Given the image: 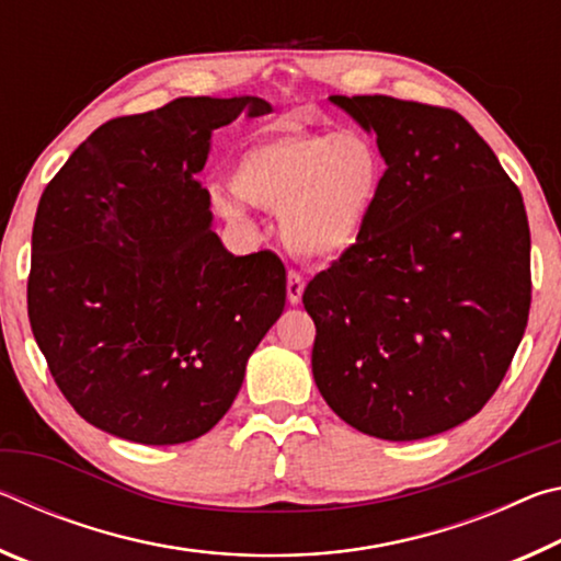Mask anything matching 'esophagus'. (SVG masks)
Listing matches in <instances>:
<instances>
[{
  "instance_id": "esophagus-1",
  "label": "esophagus",
  "mask_w": 561,
  "mask_h": 561,
  "mask_svg": "<svg viewBox=\"0 0 561 561\" xmlns=\"http://www.w3.org/2000/svg\"><path fill=\"white\" fill-rule=\"evenodd\" d=\"M304 294V277L299 272H289L287 277V299L289 304H299Z\"/></svg>"
}]
</instances>
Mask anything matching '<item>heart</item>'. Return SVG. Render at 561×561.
Masks as SVG:
<instances>
[{
  "mask_svg": "<svg viewBox=\"0 0 561 561\" xmlns=\"http://www.w3.org/2000/svg\"><path fill=\"white\" fill-rule=\"evenodd\" d=\"M386 180L378 146L364 133L289 128L240 150L232 193H215L222 217L244 203L279 213L284 244L304 260H336L354 250L376 210Z\"/></svg>",
  "mask_w": 561,
  "mask_h": 561,
  "instance_id": "heart-1",
  "label": "heart"
}]
</instances>
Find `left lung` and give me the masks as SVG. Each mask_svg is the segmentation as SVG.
Segmentation results:
<instances>
[{
    "instance_id": "8db88e82",
    "label": "left lung",
    "mask_w": 561,
    "mask_h": 561,
    "mask_svg": "<svg viewBox=\"0 0 561 561\" xmlns=\"http://www.w3.org/2000/svg\"><path fill=\"white\" fill-rule=\"evenodd\" d=\"M329 101L376 133L386 180L354 250L304 289L311 371L351 428L431 438L480 413L525 336V203L460 113L391 96Z\"/></svg>"
}]
</instances>
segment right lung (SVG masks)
Wrapping results in <instances>:
<instances>
[{
    "label": "right lung",
    "mask_w": 561,
    "mask_h": 561,
    "mask_svg": "<svg viewBox=\"0 0 561 561\" xmlns=\"http://www.w3.org/2000/svg\"><path fill=\"white\" fill-rule=\"evenodd\" d=\"M242 113L272 106L195 96L103 123L36 207L34 339L73 411L116 438L178 445L205 435L284 311L282 260L227 252L195 180L213 130Z\"/></svg>",
    "instance_id": "obj_1"
}]
</instances>
